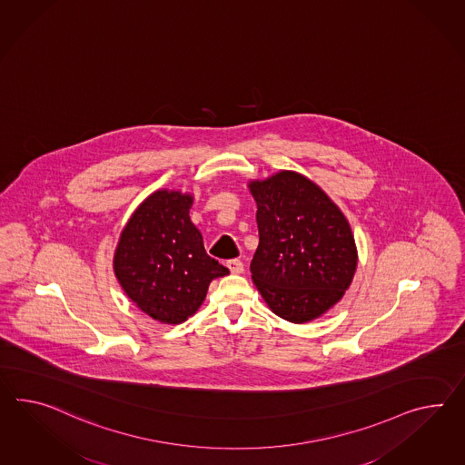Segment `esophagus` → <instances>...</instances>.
I'll use <instances>...</instances> for the list:
<instances>
[{
  "label": "esophagus",
  "mask_w": 465,
  "mask_h": 465,
  "mask_svg": "<svg viewBox=\"0 0 465 465\" xmlns=\"http://www.w3.org/2000/svg\"><path fill=\"white\" fill-rule=\"evenodd\" d=\"M227 268H229V272L232 274H241L244 272V264L241 260H229L227 262Z\"/></svg>",
  "instance_id": "obj_1"
}]
</instances>
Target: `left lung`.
Wrapping results in <instances>:
<instances>
[{
  "label": "left lung",
  "instance_id": "8db88e82",
  "mask_svg": "<svg viewBox=\"0 0 465 465\" xmlns=\"http://www.w3.org/2000/svg\"><path fill=\"white\" fill-rule=\"evenodd\" d=\"M260 244L251 278L278 317L315 321L344 297L358 268V248L342 211L305 175L282 170L251 180Z\"/></svg>",
  "mask_w": 465,
  "mask_h": 465
}]
</instances>
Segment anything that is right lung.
I'll return each mask as SVG.
<instances>
[{"mask_svg": "<svg viewBox=\"0 0 465 465\" xmlns=\"http://www.w3.org/2000/svg\"><path fill=\"white\" fill-rule=\"evenodd\" d=\"M192 193L160 191L136 207L121 231L113 268L121 288L152 319L177 325L203 305L229 270L211 258L191 221Z\"/></svg>", "mask_w": 465, "mask_h": 465, "instance_id": "add662e5", "label": "right lung"}]
</instances>
